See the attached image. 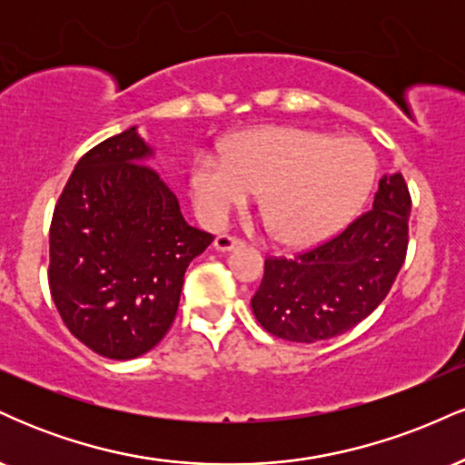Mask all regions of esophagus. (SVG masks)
<instances>
[{"label":"esophagus","mask_w":465,"mask_h":465,"mask_svg":"<svg viewBox=\"0 0 465 465\" xmlns=\"http://www.w3.org/2000/svg\"><path fill=\"white\" fill-rule=\"evenodd\" d=\"M240 244H242V240L236 236H229V233H221V236H216V240H214V247L218 251H232V249L240 247Z\"/></svg>","instance_id":"1"}]
</instances>
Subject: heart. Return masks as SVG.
Listing matches in <instances>:
<instances>
[{"instance_id":"1","label":"heart","mask_w":465,"mask_h":465,"mask_svg":"<svg viewBox=\"0 0 465 465\" xmlns=\"http://www.w3.org/2000/svg\"><path fill=\"white\" fill-rule=\"evenodd\" d=\"M376 159L354 137L269 126L203 151L192 163L199 214L221 225L262 190V210L286 244H312L336 232L370 194Z\"/></svg>"}]
</instances>
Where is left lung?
<instances>
[{
  "mask_svg": "<svg viewBox=\"0 0 465 465\" xmlns=\"http://www.w3.org/2000/svg\"><path fill=\"white\" fill-rule=\"evenodd\" d=\"M411 194L400 173L378 181L371 210L292 258H266L251 300L269 334L314 343L359 325L381 306L409 247Z\"/></svg>",
  "mask_w": 465,
  "mask_h": 465,
  "instance_id": "obj_1",
  "label": "left lung"
}]
</instances>
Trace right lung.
Wrapping results in <instances>:
<instances>
[{
	"instance_id": "1",
	"label": "right lung",
	"mask_w": 465,
	"mask_h": 465,
	"mask_svg": "<svg viewBox=\"0 0 465 465\" xmlns=\"http://www.w3.org/2000/svg\"><path fill=\"white\" fill-rule=\"evenodd\" d=\"M135 126L84 153L50 225L52 300L95 354L129 361L177 317L183 275L214 236L190 227Z\"/></svg>"
}]
</instances>
